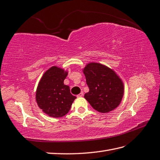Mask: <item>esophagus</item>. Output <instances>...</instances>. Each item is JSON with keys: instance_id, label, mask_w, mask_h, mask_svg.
<instances>
[{"instance_id": "esophagus-1", "label": "esophagus", "mask_w": 160, "mask_h": 160, "mask_svg": "<svg viewBox=\"0 0 160 160\" xmlns=\"http://www.w3.org/2000/svg\"><path fill=\"white\" fill-rule=\"evenodd\" d=\"M84 96V93L82 92H81V93H79V94H78V97H82Z\"/></svg>"}]
</instances>
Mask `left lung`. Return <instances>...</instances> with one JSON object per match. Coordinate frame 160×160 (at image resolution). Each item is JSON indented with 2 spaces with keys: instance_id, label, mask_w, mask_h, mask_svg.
<instances>
[{
  "instance_id": "left-lung-1",
  "label": "left lung",
  "mask_w": 160,
  "mask_h": 160,
  "mask_svg": "<svg viewBox=\"0 0 160 160\" xmlns=\"http://www.w3.org/2000/svg\"><path fill=\"white\" fill-rule=\"evenodd\" d=\"M89 92L84 98L101 113H108L117 108L124 93L123 81L116 72L104 64L89 62L82 69Z\"/></svg>"
}]
</instances>
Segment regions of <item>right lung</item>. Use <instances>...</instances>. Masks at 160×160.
Returning a JSON list of instances; mask_svg holds the SVG:
<instances>
[{"label":"right lung","instance_id":"right-lung-1","mask_svg":"<svg viewBox=\"0 0 160 160\" xmlns=\"http://www.w3.org/2000/svg\"><path fill=\"white\" fill-rule=\"evenodd\" d=\"M67 75V71L53 66L39 80L36 90V101L42 112L49 117H64L76 98L71 93L70 87L64 84Z\"/></svg>","mask_w":160,"mask_h":160}]
</instances>
